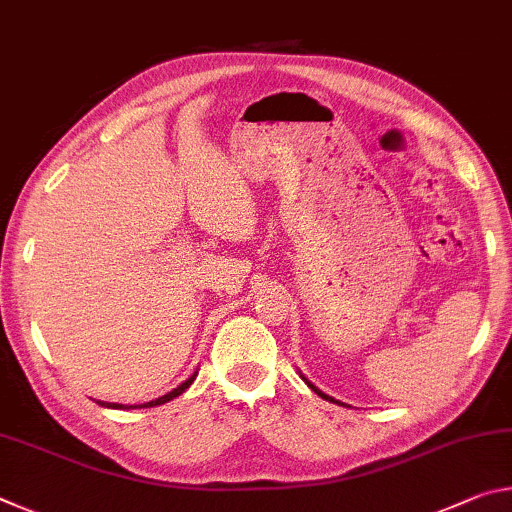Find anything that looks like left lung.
Returning a JSON list of instances; mask_svg holds the SVG:
<instances>
[{
  "mask_svg": "<svg viewBox=\"0 0 512 512\" xmlns=\"http://www.w3.org/2000/svg\"><path fill=\"white\" fill-rule=\"evenodd\" d=\"M300 377H302V379H305V384H307V386L311 388V391H314V393H316L318 397H323V400H327V402H336V404H343V402H339V400H334V397H329L327 393H323V391H320V388H316V386H314V384H311V381H309V379H307L305 375H302V372H300ZM343 406H345V404H343Z\"/></svg>",
  "mask_w": 512,
  "mask_h": 512,
  "instance_id": "obj_1",
  "label": "left lung"
}]
</instances>
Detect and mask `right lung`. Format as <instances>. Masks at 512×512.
<instances>
[{
  "label": "right lung",
  "mask_w": 512,
  "mask_h": 512,
  "mask_svg": "<svg viewBox=\"0 0 512 512\" xmlns=\"http://www.w3.org/2000/svg\"><path fill=\"white\" fill-rule=\"evenodd\" d=\"M196 375L198 372H194L192 377L189 379H185L183 384H180L178 388H173V391H169L167 395H162V397H158V400H151V402H146V404H117V402H101V400H97V404H101V406H106V409H149V406H160V404H164V402H169V400H173V397H178V395H183L189 386H192V381L196 379Z\"/></svg>",
  "instance_id": "add662e5"
}]
</instances>
